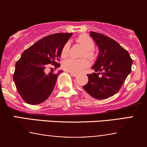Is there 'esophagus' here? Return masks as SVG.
I'll return each mask as SVG.
<instances>
[{"label":"esophagus","instance_id":"1","mask_svg":"<svg viewBox=\"0 0 147 147\" xmlns=\"http://www.w3.org/2000/svg\"><path fill=\"white\" fill-rule=\"evenodd\" d=\"M69 73L70 74V75H72V76H73V77H77V76H78V74H76V73H74V72H69Z\"/></svg>","mask_w":147,"mask_h":147}]
</instances>
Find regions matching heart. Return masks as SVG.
<instances>
[{
    "mask_svg": "<svg viewBox=\"0 0 147 147\" xmlns=\"http://www.w3.org/2000/svg\"><path fill=\"white\" fill-rule=\"evenodd\" d=\"M76 42L80 44L85 49L83 53V57H87L90 60H94L95 58V53L94 52L95 43L91 37L87 35V34H82L77 38ZM69 48V43L68 42L65 43L61 50L62 57H66L68 55ZM89 65H90V62L87 59L75 60V59L69 58L65 60L63 63V67L65 70L74 73L81 72L84 69L88 67Z\"/></svg>",
    "mask_w": 147,
    "mask_h": 147,
    "instance_id": "obj_1",
    "label": "heart"
}]
</instances>
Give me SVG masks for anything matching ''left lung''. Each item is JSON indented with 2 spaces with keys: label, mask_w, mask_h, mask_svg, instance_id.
I'll return each instance as SVG.
<instances>
[{
  "label": "left lung",
  "mask_w": 147,
  "mask_h": 147,
  "mask_svg": "<svg viewBox=\"0 0 147 147\" xmlns=\"http://www.w3.org/2000/svg\"><path fill=\"white\" fill-rule=\"evenodd\" d=\"M90 36L98 46L100 53L92 67L96 72L87 75L88 82L83 89L97 100L107 99L121 89L131 71L132 60L127 50L115 40L92 31Z\"/></svg>",
  "instance_id": "left-lung-1"
}]
</instances>
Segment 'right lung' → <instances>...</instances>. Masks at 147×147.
I'll return each mask as SVG.
<instances>
[{
  "mask_svg": "<svg viewBox=\"0 0 147 147\" xmlns=\"http://www.w3.org/2000/svg\"><path fill=\"white\" fill-rule=\"evenodd\" d=\"M72 35L59 32L47 35L22 53L13 78L17 91L26 103L38 105L50 97L61 71L47 73L46 69L50 64L55 69L60 66L62 47Z\"/></svg>",
  "mask_w": 147,
  "mask_h": 147,
  "instance_id": "obj_1",
  "label": "right lung"
}]
</instances>
